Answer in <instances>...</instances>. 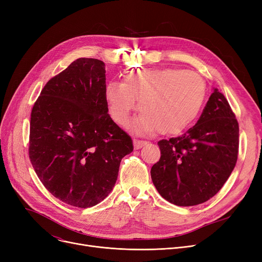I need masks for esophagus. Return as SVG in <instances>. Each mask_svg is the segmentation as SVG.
Returning a JSON list of instances; mask_svg holds the SVG:
<instances>
[{
    "label": "esophagus",
    "mask_w": 262,
    "mask_h": 262,
    "mask_svg": "<svg viewBox=\"0 0 262 262\" xmlns=\"http://www.w3.org/2000/svg\"><path fill=\"white\" fill-rule=\"evenodd\" d=\"M146 144H147V141H144V140H137V139L134 140V146L136 149H139Z\"/></svg>",
    "instance_id": "obj_1"
}]
</instances>
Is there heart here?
I'll use <instances>...</instances> for the list:
<instances>
[{
  "instance_id": "heart-1",
  "label": "heart",
  "mask_w": 262,
  "mask_h": 262,
  "mask_svg": "<svg viewBox=\"0 0 262 262\" xmlns=\"http://www.w3.org/2000/svg\"><path fill=\"white\" fill-rule=\"evenodd\" d=\"M206 96V82L196 72L181 69H145L110 81L105 99L110 117L126 127L139 100L141 116L137 133L176 135L189 127L199 116Z\"/></svg>"
}]
</instances>
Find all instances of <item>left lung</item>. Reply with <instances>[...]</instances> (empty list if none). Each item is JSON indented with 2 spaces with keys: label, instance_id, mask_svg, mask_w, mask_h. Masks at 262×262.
Instances as JSON below:
<instances>
[{
  "label": "left lung",
  "instance_id": "8db88e82",
  "mask_svg": "<svg viewBox=\"0 0 262 262\" xmlns=\"http://www.w3.org/2000/svg\"><path fill=\"white\" fill-rule=\"evenodd\" d=\"M160 159L150 169L159 194L177 206H194L221 190L236 166L239 124L225 96L214 89L193 127L158 142Z\"/></svg>",
  "mask_w": 262,
  "mask_h": 262
}]
</instances>
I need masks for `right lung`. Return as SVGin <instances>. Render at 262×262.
Returning a JSON list of instances; mask_svg holds the SVG:
<instances>
[{
    "instance_id": "add662e5",
    "label": "right lung",
    "mask_w": 262,
    "mask_h": 262,
    "mask_svg": "<svg viewBox=\"0 0 262 262\" xmlns=\"http://www.w3.org/2000/svg\"><path fill=\"white\" fill-rule=\"evenodd\" d=\"M105 63L78 58L52 77L31 114L29 155L52 195L79 208L112 192L130 137L108 115Z\"/></svg>"
}]
</instances>
